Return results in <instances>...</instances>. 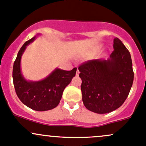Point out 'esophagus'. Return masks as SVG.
I'll return each mask as SVG.
<instances>
[{
  "mask_svg": "<svg viewBox=\"0 0 146 146\" xmlns=\"http://www.w3.org/2000/svg\"><path fill=\"white\" fill-rule=\"evenodd\" d=\"M79 74H80V71H79V70H77V71H76V76H79Z\"/></svg>",
  "mask_w": 146,
  "mask_h": 146,
  "instance_id": "esophagus-1",
  "label": "esophagus"
}]
</instances>
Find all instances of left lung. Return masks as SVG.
<instances>
[{"mask_svg":"<svg viewBox=\"0 0 146 146\" xmlns=\"http://www.w3.org/2000/svg\"><path fill=\"white\" fill-rule=\"evenodd\" d=\"M107 60H90L80 66L82 101L87 110L107 113L119 108L126 100L134 80L131 55L117 37Z\"/></svg>","mask_w":146,"mask_h":146,"instance_id":"left-lung-1","label":"left lung"}]
</instances>
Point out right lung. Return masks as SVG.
<instances>
[{
  "label": "right lung",
  "mask_w": 146,
  "mask_h": 146,
  "mask_svg": "<svg viewBox=\"0 0 146 146\" xmlns=\"http://www.w3.org/2000/svg\"><path fill=\"white\" fill-rule=\"evenodd\" d=\"M36 38V36H35L28 40L19 50L14 63L12 77L16 93L21 101L32 110L44 111L54 109L59 105L64 90L76 76L77 68L71 70L56 68L47 77L39 81L25 79L21 68V57L27 46Z\"/></svg>",
  "instance_id": "obj_1"
}]
</instances>
